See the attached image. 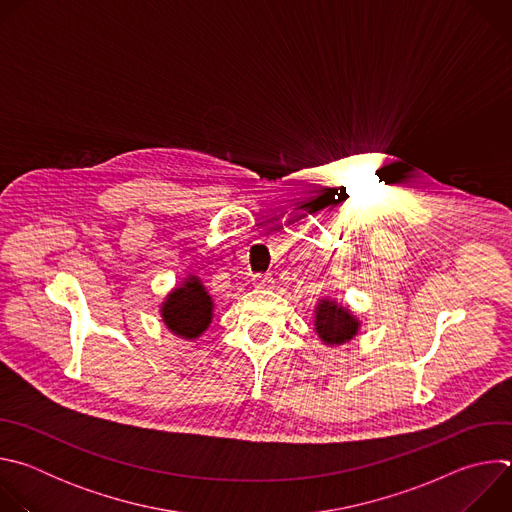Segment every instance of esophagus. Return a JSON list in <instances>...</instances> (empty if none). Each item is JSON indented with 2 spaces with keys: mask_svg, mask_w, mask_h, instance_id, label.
<instances>
[{
  "mask_svg": "<svg viewBox=\"0 0 512 512\" xmlns=\"http://www.w3.org/2000/svg\"><path fill=\"white\" fill-rule=\"evenodd\" d=\"M253 287H257V289H271L273 287L271 275H257V277H253Z\"/></svg>",
  "mask_w": 512,
  "mask_h": 512,
  "instance_id": "esophagus-1",
  "label": "esophagus"
}]
</instances>
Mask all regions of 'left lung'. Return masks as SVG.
Segmentation results:
<instances>
[{"instance_id":"8db88e82","label":"left lung","mask_w":512,"mask_h":512,"mask_svg":"<svg viewBox=\"0 0 512 512\" xmlns=\"http://www.w3.org/2000/svg\"><path fill=\"white\" fill-rule=\"evenodd\" d=\"M362 322L348 308L338 304L334 298H320L314 308V330L322 344L328 348H336L348 344L358 336Z\"/></svg>"}]
</instances>
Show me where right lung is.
Here are the masks:
<instances>
[{"label": "right lung", "instance_id": "obj_1", "mask_svg": "<svg viewBox=\"0 0 512 512\" xmlns=\"http://www.w3.org/2000/svg\"><path fill=\"white\" fill-rule=\"evenodd\" d=\"M164 326L182 340H198L214 318V300L198 275L188 273L160 304Z\"/></svg>", "mask_w": 512, "mask_h": 512}]
</instances>
